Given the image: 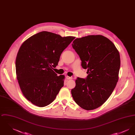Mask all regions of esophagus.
Listing matches in <instances>:
<instances>
[{
  "label": "esophagus",
  "instance_id": "1",
  "mask_svg": "<svg viewBox=\"0 0 135 135\" xmlns=\"http://www.w3.org/2000/svg\"><path fill=\"white\" fill-rule=\"evenodd\" d=\"M66 78H67V79H72V77H69V76H66Z\"/></svg>",
  "mask_w": 135,
  "mask_h": 135
}]
</instances>
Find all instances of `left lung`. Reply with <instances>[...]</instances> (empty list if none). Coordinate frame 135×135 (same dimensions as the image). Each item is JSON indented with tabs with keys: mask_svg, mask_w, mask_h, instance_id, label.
Segmentation results:
<instances>
[{
	"mask_svg": "<svg viewBox=\"0 0 135 135\" xmlns=\"http://www.w3.org/2000/svg\"><path fill=\"white\" fill-rule=\"evenodd\" d=\"M72 46L88 74L85 79L77 78L72 96L82 108L96 109L107 101L115 88L120 66L119 52L111 41L100 35L75 39Z\"/></svg>",
	"mask_w": 135,
	"mask_h": 135,
	"instance_id": "8db88e82",
	"label": "left lung"
}]
</instances>
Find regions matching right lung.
I'll use <instances>...</instances> for the list:
<instances>
[{"label":"right lung","mask_w":135,"mask_h":135,"mask_svg":"<svg viewBox=\"0 0 135 135\" xmlns=\"http://www.w3.org/2000/svg\"><path fill=\"white\" fill-rule=\"evenodd\" d=\"M42 31L21 45L16 60L17 78L26 99L40 107L52 102L64 86V75L52 70L62 52L75 38Z\"/></svg>","instance_id":"right-lung-1"}]
</instances>
